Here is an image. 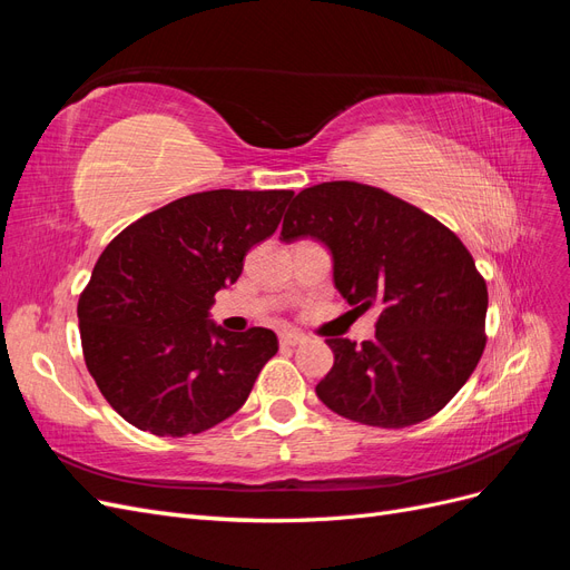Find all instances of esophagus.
Listing matches in <instances>:
<instances>
[{
    "label": "esophagus",
    "instance_id": "34e87169",
    "mask_svg": "<svg viewBox=\"0 0 570 570\" xmlns=\"http://www.w3.org/2000/svg\"><path fill=\"white\" fill-rule=\"evenodd\" d=\"M278 340H281L283 347H297V344L306 342V335L302 331H292V327H289V331H283L278 335Z\"/></svg>",
    "mask_w": 570,
    "mask_h": 570
}]
</instances>
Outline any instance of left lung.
<instances>
[{
    "mask_svg": "<svg viewBox=\"0 0 570 570\" xmlns=\"http://www.w3.org/2000/svg\"><path fill=\"white\" fill-rule=\"evenodd\" d=\"M281 237H314L333 281L358 312L375 306V337L325 340L335 364L316 385L340 416L416 425L452 400L485 350L488 285L471 252L438 218L381 187L333 180L289 204Z\"/></svg>",
    "mask_w": 570,
    "mask_h": 570,
    "instance_id": "8db88e82",
    "label": "left lung"
}]
</instances>
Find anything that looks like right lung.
I'll return each mask as SVG.
<instances>
[{"mask_svg": "<svg viewBox=\"0 0 570 570\" xmlns=\"http://www.w3.org/2000/svg\"><path fill=\"white\" fill-rule=\"evenodd\" d=\"M292 189L187 195L118 233L78 302L85 364L130 425L197 435L247 402L278 352L268 327L228 333L209 321L247 252L278 228Z\"/></svg>", "mask_w": 570, "mask_h": 570, "instance_id": "1", "label": "right lung"}]
</instances>
